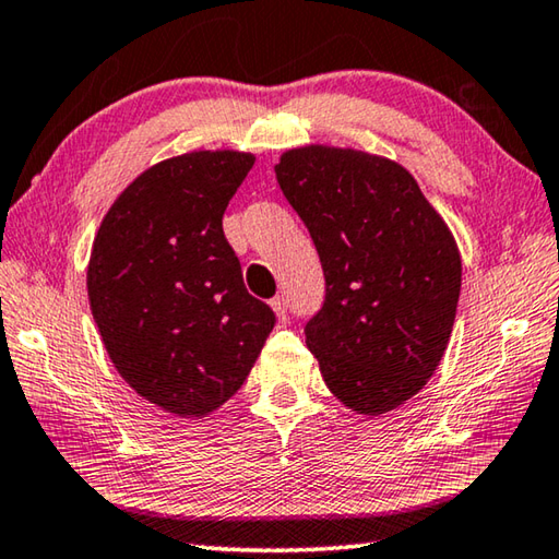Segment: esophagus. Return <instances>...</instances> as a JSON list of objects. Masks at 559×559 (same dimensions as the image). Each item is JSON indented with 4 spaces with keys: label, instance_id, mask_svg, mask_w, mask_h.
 <instances>
[{
    "label": "esophagus",
    "instance_id": "1",
    "mask_svg": "<svg viewBox=\"0 0 559 559\" xmlns=\"http://www.w3.org/2000/svg\"><path fill=\"white\" fill-rule=\"evenodd\" d=\"M270 307L274 311V317H277L280 321H287V299L285 297H274L270 301Z\"/></svg>",
    "mask_w": 559,
    "mask_h": 559
}]
</instances>
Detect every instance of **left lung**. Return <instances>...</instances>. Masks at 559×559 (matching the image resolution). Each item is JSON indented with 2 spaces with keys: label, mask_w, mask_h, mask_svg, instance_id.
<instances>
[{
  "label": "left lung",
  "mask_w": 559,
  "mask_h": 559,
  "mask_svg": "<svg viewBox=\"0 0 559 559\" xmlns=\"http://www.w3.org/2000/svg\"><path fill=\"white\" fill-rule=\"evenodd\" d=\"M274 174L324 267V307L305 334L326 388L366 417L405 405L452 336L462 292L452 230L388 156L305 144L282 152Z\"/></svg>",
  "instance_id": "8db88e82"
}]
</instances>
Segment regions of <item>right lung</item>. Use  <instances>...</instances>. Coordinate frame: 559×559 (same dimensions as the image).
<instances>
[{
    "label": "right lung",
    "instance_id": "1",
    "mask_svg": "<svg viewBox=\"0 0 559 559\" xmlns=\"http://www.w3.org/2000/svg\"><path fill=\"white\" fill-rule=\"evenodd\" d=\"M252 164L235 150L154 164L93 240L87 299L107 356L136 395L176 417H205L238 393L274 326L223 235Z\"/></svg>",
    "mask_w": 559,
    "mask_h": 559
}]
</instances>
